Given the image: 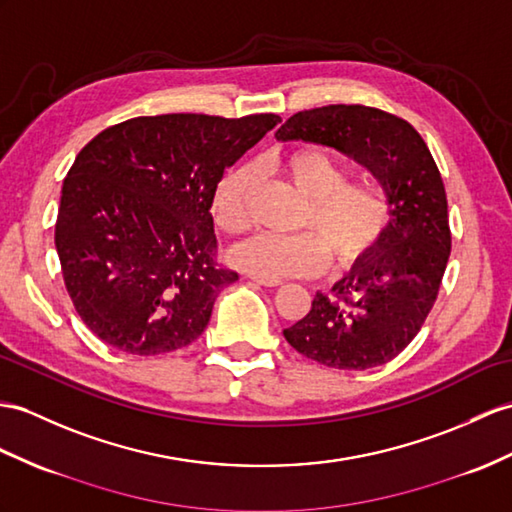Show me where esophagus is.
Instances as JSON below:
<instances>
[{
	"label": "esophagus",
	"instance_id": "esophagus-1",
	"mask_svg": "<svg viewBox=\"0 0 512 512\" xmlns=\"http://www.w3.org/2000/svg\"><path fill=\"white\" fill-rule=\"evenodd\" d=\"M249 280L260 284V286H269V289H273V286H280L282 280H276V278H260V276H249Z\"/></svg>",
	"mask_w": 512,
	"mask_h": 512
}]
</instances>
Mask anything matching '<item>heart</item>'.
<instances>
[{
  "label": "heart",
  "mask_w": 512,
  "mask_h": 512,
  "mask_svg": "<svg viewBox=\"0 0 512 512\" xmlns=\"http://www.w3.org/2000/svg\"><path fill=\"white\" fill-rule=\"evenodd\" d=\"M280 171L308 197L297 234H256L232 247L230 263L260 278H306L326 269H354L376 252L389 226V204L369 184L350 182V169L319 145H299L280 158ZM254 169L236 167L217 186L213 213L228 234L249 228Z\"/></svg>",
  "instance_id": "b5f03b06"
}]
</instances>
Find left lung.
I'll return each mask as SVG.
<instances>
[{"label":"left lung","instance_id":"left-lung-1","mask_svg":"<svg viewBox=\"0 0 512 512\" xmlns=\"http://www.w3.org/2000/svg\"><path fill=\"white\" fill-rule=\"evenodd\" d=\"M276 139L328 145L360 162L382 184L391 217L376 252L330 295L317 293L284 339L332 369L389 363L426 321L452 249L445 186L426 141L402 117L360 104L297 112Z\"/></svg>","mask_w":512,"mask_h":512}]
</instances>
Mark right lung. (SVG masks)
I'll return each mask as SVG.
<instances>
[{"label": "right lung", "instance_id": "obj_1", "mask_svg": "<svg viewBox=\"0 0 512 512\" xmlns=\"http://www.w3.org/2000/svg\"><path fill=\"white\" fill-rule=\"evenodd\" d=\"M280 117H134L73 162L56 219L62 278L80 319L119 352L191 345L239 273L217 263L210 206L223 171Z\"/></svg>", "mask_w": 512, "mask_h": 512}]
</instances>
